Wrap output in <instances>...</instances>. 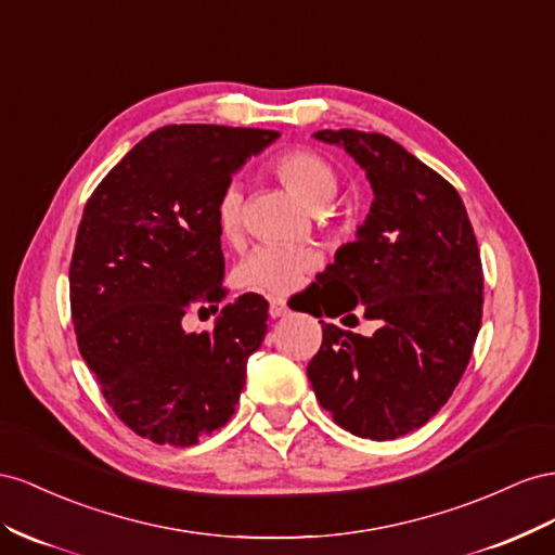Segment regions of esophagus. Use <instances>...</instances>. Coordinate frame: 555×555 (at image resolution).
I'll return each mask as SVG.
<instances>
[{
    "label": "esophagus",
    "mask_w": 555,
    "mask_h": 555,
    "mask_svg": "<svg viewBox=\"0 0 555 555\" xmlns=\"http://www.w3.org/2000/svg\"><path fill=\"white\" fill-rule=\"evenodd\" d=\"M288 305L283 302V299H279V297H272L269 299V315H272V319H281V315H288Z\"/></svg>",
    "instance_id": "esophagus-1"
}]
</instances>
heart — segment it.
Instances as JSON below:
<instances>
[{
  "instance_id": "1",
  "label": "heart",
  "mask_w": 555,
  "mask_h": 555,
  "mask_svg": "<svg viewBox=\"0 0 555 555\" xmlns=\"http://www.w3.org/2000/svg\"><path fill=\"white\" fill-rule=\"evenodd\" d=\"M272 171L291 193L311 209H323L335 199L339 177L327 157L309 149H291L276 155ZM242 193L234 185L225 188L216 202V223L228 240L242 230ZM319 262V256L305 244H262L253 248L236 267V279L244 288L262 293H288L299 279Z\"/></svg>"
}]
</instances>
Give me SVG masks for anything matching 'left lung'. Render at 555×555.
<instances>
[{"label": "left lung", "mask_w": 555, "mask_h": 555, "mask_svg": "<svg viewBox=\"0 0 555 555\" xmlns=\"http://www.w3.org/2000/svg\"><path fill=\"white\" fill-rule=\"evenodd\" d=\"M313 137L344 146L374 190L358 240L319 281L351 295L330 319L358 307L376 330L362 337L321 321L307 376L344 430L398 439L447 404L469 362L483 313L477 236L457 190L398 141L358 130Z\"/></svg>", "instance_id": "1"}]
</instances>
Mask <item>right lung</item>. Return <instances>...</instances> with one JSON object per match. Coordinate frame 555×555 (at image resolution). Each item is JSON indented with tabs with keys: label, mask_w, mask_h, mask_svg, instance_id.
<instances>
[{
	"label": "right lung",
	"mask_w": 555,
	"mask_h": 555,
	"mask_svg": "<svg viewBox=\"0 0 555 555\" xmlns=\"http://www.w3.org/2000/svg\"><path fill=\"white\" fill-rule=\"evenodd\" d=\"M279 137L225 125H165L90 195L69 264L78 351L104 400L139 437L193 447L223 427L267 332V299L246 293L216 327L188 335V309L228 295L216 202L246 157Z\"/></svg>",
	"instance_id": "obj_1"
}]
</instances>
